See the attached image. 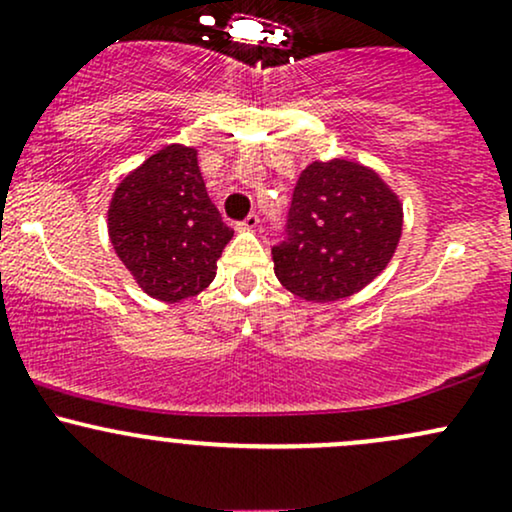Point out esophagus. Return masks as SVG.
Masks as SVG:
<instances>
[{
  "label": "esophagus",
  "instance_id": "obj_1",
  "mask_svg": "<svg viewBox=\"0 0 512 512\" xmlns=\"http://www.w3.org/2000/svg\"><path fill=\"white\" fill-rule=\"evenodd\" d=\"M257 226H260V216H257V214H250L248 219L238 223V231H255Z\"/></svg>",
  "mask_w": 512,
  "mask_h": 512
}]
</instances>
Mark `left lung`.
Segmentation results:
<instances>
[{
  "label": "left lung",
  "instance_id": "left-lung-1",
  "mask_svg": "<svg viewBox=\"0 0 512 512\" xmlns=\"http://www.w3.org/2000/svg\"><path fill=\"white\" fill-rule=\"evenodd\" d=\"M402 223L397 192L373 168L313 161L293 190L286 240L272 248L276 279L303 301L354 296L390 264Z\"/></svg>",
  "mask_w": 512,
  "mask_h": 512
}]
</instances>
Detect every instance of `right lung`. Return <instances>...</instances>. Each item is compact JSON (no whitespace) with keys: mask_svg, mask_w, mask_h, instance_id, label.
<instances>
[{"mask_svg":"<svg viewBox=\"0 0 512 512\" xmlns=\"http://www.w3.org/2000/svg\"><path fill=\"white\" fill-rule=\"evenodd\" d=\"M108 236L156 301L178 303L207 289L233 231L211 204L195 146L168 144L129 170L110 199Z\"/></svg>","mask_w":512,"mask_h":512,"instance_id":"1","label":"right lung"}]
</instances>
